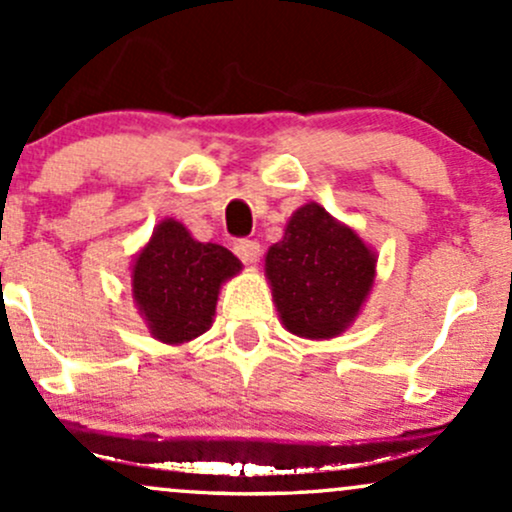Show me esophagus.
<instances>
[{
    "label": "esophagus",
    "instance_id": "34e87169",
    "mask_svg": "<svg viewBox=\"0 0 512 512\" xmlns=\"http://www.w3.org/2000/svg\"><path fill=\"white\" fill-rule=\"evenodd\" d=\"M233 252L243 260L245 264H252L260 260V243L257 240H250V238H240L236 245H233Z\"/></svg>",
    "mask_w": 512,
    "mask_h": 512
}]
</instances>
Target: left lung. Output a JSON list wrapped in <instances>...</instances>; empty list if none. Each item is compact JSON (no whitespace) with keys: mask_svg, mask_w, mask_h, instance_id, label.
<instances>
[{"mask_svg":"<svg viewBox=\"0 0 512 512\" xmlns=\"http://www.w3.org/2000/svg\"><path fill=\"white\" fill-rule=\"evenodd\" d=\"M267 276L286 330L330 339L366 301L375 255L320 204H305L291 216L284 240L269 248Z\"/></svg>","mask_w":512,"mask_h":512,"instance_id":"1","label":"left lung"}]
</instances>
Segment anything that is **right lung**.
Instances as JSON below:
<instances>
[{
    "label": "right lung",
    "instance_id": "right-lung-1",
    "mask_svg": "<svg viewBox=\"0 0 512 512\" xmlns=\"http://www.w3.org/2000/svg\"><path fill=\"white\" fill-rule=\"evenodd\" d=\"M238 269L231 250L199 243L182 223L166 219L134 262V301L156 339L190 342L211 327L221 284Z\"/></svg>",
    "mask_w": 512,
    "mask_h": 512
}]
</instances>
